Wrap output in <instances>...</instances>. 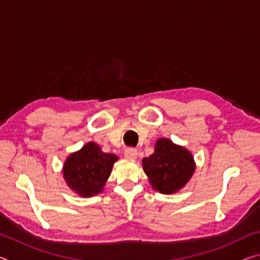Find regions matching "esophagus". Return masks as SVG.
Masks as SVG:
<instances>
[{
  "label": "esophagus",
  "mask_w": 260,
  "mask_h": 260,
  "mask_svg": "<svg viewBox=\"0 0 260 260\" xmlns=\"http://www.w3.org/2000/svg\"><path fill=\"white\" fill-rule=\"evenodd\" d=\"M125 157L129 160L136 159V157H138V150H136V149H133V148L127 149V150L125 151Z\"/></svg>",
  "instance_id": "obj_1"
}]
</instances>
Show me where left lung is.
<instances>
[{
    "label": "left lung",
    "instance_id": "8db88e82",
    "mask_svg": "<svg viewBox=\"0 0 260 260\" xmlns=\"http://www.w3.org/2000/svg\"><path fill=\"white\" fill-rule=\"evenodd\" d=\"M142 166L149 183L161 193L181 190L196 170L192 153L166 138L156 141L155 151L151 156L143 158Z\"/></svg>",
    "mask_w": 260,
    "mask_h": 260
}]
</instances>
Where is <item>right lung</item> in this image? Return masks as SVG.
Listing matches in <instances>:
<instances>
[{
	"mask_svg": "<svg viewBox=\"0 0 260 260\" xmlns=\"http://www.w3.org/2000/svg\"><path fill=\"white\" fill-rule=\"evenodd\" d=\"M117 160V155L103 152L98 143L90 141L80 150L70 153L61 172L72 191L81 197H91L103 191Z\"/></svg>",
	"mask_w": 260,
	"mask_h": 260,
	"instance_id": "1",
	"label": "right lung"
}]
</instances>
